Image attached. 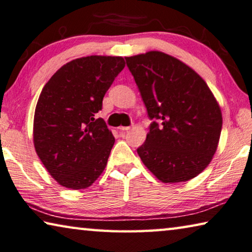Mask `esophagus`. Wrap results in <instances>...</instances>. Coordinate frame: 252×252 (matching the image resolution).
Returning a JSON list of instances; mask_svg holds the SVG:
<instances>
[{
  "mask_svg": "<svg viewBox=\"0 0 252 252\" xmlns=\"http://www.w3.org/2000/svg\"><path fill=\"white\" fill-rule=\"evenodd\" d=\"M129 129H130V127H129V126H126V127L121 126V127H118V130L121 131V133H125V131L129 130Z\"/></svg>",
  "mask_w": 252,
  "mask_h": 252,
  "instance_id": "34e87169",
  "label": "esophagus"
}]
</instances>
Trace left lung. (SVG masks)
Masks as SVG:
<instances>
[{"mask_svg":"<svg viewBox=\"0 0 252 252\" xmlns=\"http://www.w3.org/2000/svg\"><path fill=\"white\" fill-rule=\"evenodd\" d=\"M151 119L137 148L163 183L187 182L207 168L219 145L222 113L202 77L175 57L148 51L125 57Z\"/></svg>","mask_w":252,"mask_h":252,"instance_id":"8db88e82","label":"left lung"}]
</instances>
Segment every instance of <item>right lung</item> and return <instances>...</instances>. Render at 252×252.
<instances>
[{
	"mask_svg": "<svg viewBox=\"0 0 252 252\" xmlns=\"http://www.w3.org/2000/svg\"><path fill=\"white\" fill-rule=\"evenodd\" d=\"M124 67L123 57L78 58L58 69L42 88L33 119V144L61 187L87 189L104 172L115 138L94 114Z\"/></svg>",
	"mask_w": 252,
	"mask_h": 252,
	"instance_id": "1",
	"label": "right lung"
}]
</instances>
